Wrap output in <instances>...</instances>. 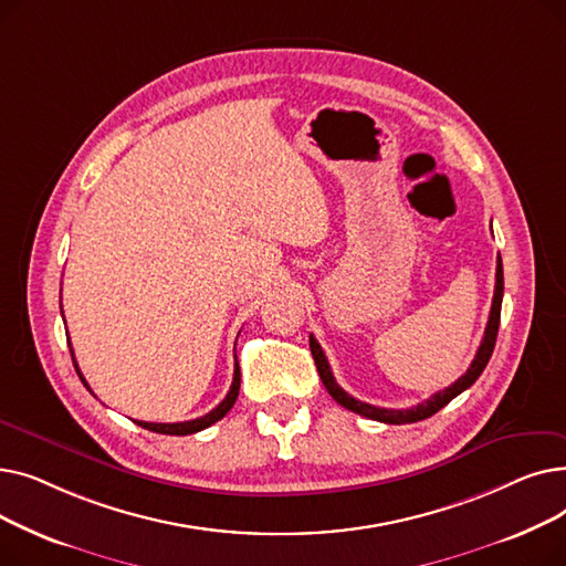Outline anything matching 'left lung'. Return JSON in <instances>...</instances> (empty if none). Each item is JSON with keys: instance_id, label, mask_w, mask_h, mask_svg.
I'll use <instances>...</instances> for the list:
<instances>
[{"instance_id": "obj_1", "label": "left lung", "mask_w": 566, "mask_h": 566, "mask_svg": "<svg viewBox=\"0 0 566 566\" xmlns=\"http://www.w3.org/2000/svg\"><path fill=\"white\" fill-rule=\"evenodd\" d=\"M502 291H504V277H502V259L497 254V268H495V291H493V305H491V314H489V323H486V331H484V339L480 344V350L478 355H474L472 365L468 367V371L457 380L452 382L450 388H444L440 392H436L433 397H429L427 401L412 406V408H378V406H371V403H365V401H358L353 399L348 392H344L333 371H331V365H328V358H325L323 348L318 346V342L310 335V348H312V355H314V363H316V369H318V376L325 385V390L331 392V397L353 410L363 415V418H369V420H376V422H385V424H410V422H420V420H427L431 418L433 412H438L442 406H448L454 397H459L463 390H468L470 385L478 380L482 376V371L486 369L489 360H491V353L495 348V337H497V328H500V307H502Z\"/></svg>"}]
</instances>
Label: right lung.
<instances>
[{
  "mask_svg": "<svg viewBox=\"0 0 566 566\" xmlns=\"http://www.w3.org/2000/svg\"><path fill=\"white\" fill-rule=\"evenodd\" d=\"M71 355H73V350H71ZM73 365H75V358H73ZM75 371H77V376H80V380L86 385V380H84V376L80 374V367L75 365ZM86 390L92 392V388H88L86 385ZM238 390H241V367H238V360H235V369H233V380H231V388H229V392H227V397L211 410V412H206V415H201V418H197V420H188V422H174V424H156V422H137L142 429H148V431H156V433H165V436H188V433H197V431H201V429H208L211 424H216L218 420H222L224 415L231 410V406L235 403V399H238Z\"/></svg>",
  "mask_w": 566,
  "mask_h": 566,
  "instance_id": "add662e5",
  "label": "right lung"
}]
</instances>
